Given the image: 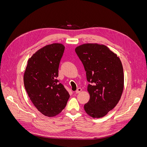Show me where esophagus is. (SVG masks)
<instances>
[{"instance_id": "1", "label": "esophagus", "mask_w": 147, "mask_h": 147, "mask_svg": "<svg viewBox=\"0 0 147 147\" xmlns=\"http://www.w3.org/2000/svg\"><path fill=\"white\" fill-rule=\"evenodd\" d=\"M82 88H78L77 90L75 91V93H76V94H78V93H79V92H80L81 91H82Z\"/></svg>"}]
</instances>
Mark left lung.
<instances>
[{"label": "left lung", "instance_id": "left-lung-1", "mask_svg": "<svg viewBox=\"0 0 147 147\" xmlns=\"http://www.w3.org/2000/svg\"><path fill=\"white\" fill-rule=\"evenodd\" d=\"M90 83V99L84 104L87 114L92 118L104 117L117 105L124 88L121 60L104 45L86 43L75 48Z\"/></svg>", "mask_w": 147, "mask_h": 147}]
</instances>
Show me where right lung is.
Masks as SVG:
<instances>
[{"mask_svg":"<svg viewBox=\"0 0 147 147\" xmlns=\"http://www.w3.org/2000/svg\"><path fill=\"white\" fill-rule=\"evenodd\" d=\"M65 47L53 43L40 49L28 60L24 75V87L34 106L49 117L60 113L70 97L57 78Z\"/></svg>","mask_w":147,"mask_h":147,"instance_id":"right-lung-1","label":"right lung"}]
</instances>
